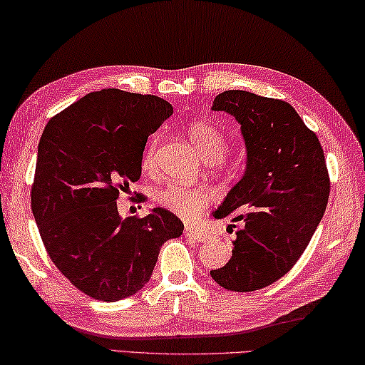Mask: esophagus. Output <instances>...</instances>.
<instances>
[{"mask_svg":"<svg viewBox=\"0 0 365 365\" xmlns=\"http://www.w3.org/2000/svg\"><path fill=\"white\" fill-rule=\"evenodd\" d=\"M184 235H186L189 239H194V241H207V231L195 228L192 225H186L184 226Z\"/></svg>","mask_w":365,"mask_h":365,"instance_id":"obj_1","label":"esophagus"}]
</instances>
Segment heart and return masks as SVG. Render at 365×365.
I'll return each instance as SVG.
<instances>
[{"mask_svg": "<svg viewBox=\"0 0 365 365\" xmlns=\"http://www.w3.org/2000/svg\"><path fill=\"white\" fill-rule=\"evenodd\" d=\"M189 135L207 161L223 160L226 152H228L226 137L205 121L190 124ZM158 140V135H153L143 150L140 165L145 173H153L155 166H157ZM210 200L212 195L205 187L187 186V184L170 182L155 192V204L184 220L194 218L197 213L205 210Z\"/></svg>", "mask_w": 365, "mask_h": 365, "instance_id": "obj_1", "label": "heart"}]
</instances>
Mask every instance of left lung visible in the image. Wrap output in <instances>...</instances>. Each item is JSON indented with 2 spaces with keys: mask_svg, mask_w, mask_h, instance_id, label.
I'll return each mask as SVG.
<instances>
[{
  "mask_svg": "<svg viewBox=\"0 0 365 365\" xmlns=\"http://www.w3.org/2000/svg\"><path fill=\"white\" fill-rule=\"evenodd\" d=\"M213 110L241 123L247 170L213 212L215 218L232 215L244 226L228 264L210 274L228 291H257L296 265L324 217L330 195L324 148L283 100L226 91Z\"/></svg>",
  "mask_w": 365,
  "mask_h": 365,
  "instance_id": "8db88e82",
  "label": "left lung"
}]
</instances>
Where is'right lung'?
Segmentation results:
<instances>
[{
  "mask_svg": "<svg viewBox=\"0 0 365 365\" xmlns=\"http://www.w3.org/2000/svg\"><path fill=\"white\" fill-rule=\"evenodd\" d=\"M173 115L168 101L105 88L48 121L38 143L32 212L53 264L77 289L115 302L150 279L160 247L182 235L176 215L118 213L119 192L142 173L148 135Z\"/></svg>",
  "mask_w": 365,
  "mask_h": 365,
  "instance_id": "add662e5",
  "label": "right lung"
}]
</instances>
